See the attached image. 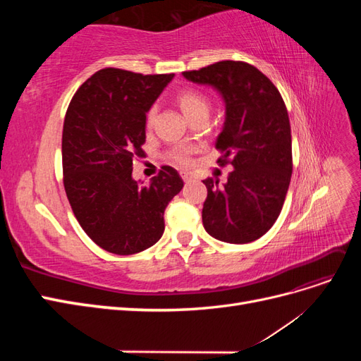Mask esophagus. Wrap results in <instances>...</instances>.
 <instances>
[{
    "mask_svg": "<svg viewBox=\"0 0 361 361\" xmlns=\"http://www.w3.org/2000/svg\"><path fill=\"white\" fill-rule=\"evenodd\" d=\"M180 176H182V179H183L185 182H190V180H191V174H190L188 171L182 170V171H180Z\"/></svg>",
    "mask_w": 361,
    "mask_h": 361,
    "instance_id": "1",
    "label": "esophagus"
}]
</instances>
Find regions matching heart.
<instances>
[{
  "mask_svg": "<svg viewBox=\"0 0 361 361\" xmlns=\"http://www.w3.org/2000/svg\"><path fill=\"white\" fill-rule=\"evenodd\" d=\"M176 102L180 108V111L183 113V116L187 117L188 120H191L192 117L199 116V114H209V101L206 99V96H203L202 93L195 92V90H183L176 96ZM155 120V108L147 113L146 117V125L152 126L154 125ZM190 147L187 146H178L174 147L170 152L171 159H174L179 164H188L190 162Z\"/></svg>",
  "mask_w": 361,
  "mask_h": 361,
  "instance_id": "heart-1",
  "label": "heart"
}]
</instances>
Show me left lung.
Returning a JSON list of instances; mask_svg holds the SVG:
<instances>
[{"label":"left lung","mask_w":361,"mask_h":361,"mask_svg":"<svg viewBox=\"0 0 361 361\" xmlns=\"http://www.w3.org/2000/svg\"><path fill=\"white\" fill-rule=\"evenodd\" d=\"M194 84L221 94L224 123L215 147L231 162L227 182L203 180L202 220L218 241L247 244L264 236L279 218L292 174V137L286 105L267 76L244 61H218L183 72Z\"/></svg>","instance_id":"obj_1"}]
</instances>
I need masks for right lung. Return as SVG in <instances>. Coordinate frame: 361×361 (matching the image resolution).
<instances>
[{
    "instance_id": "right-lung-1",
    "label": "right lung",
    "mask_w": 361,
    "mask_h": 361,
    "mask_svg": "<svg viewBox=\"0 0 361 361\" xmlns=\"http://www.w3.org/2000/svg\"><path fill=\"white\" fill-rule=\"evenodd\" d=\"M174 78L108 68L92 75L69 104L63 125L64 190L76 220L94 244L128 256L157 244L164 211L183 188L164 166L149 185L133 178L146 141V114Z\"/></svg>"
}]
</instances>
